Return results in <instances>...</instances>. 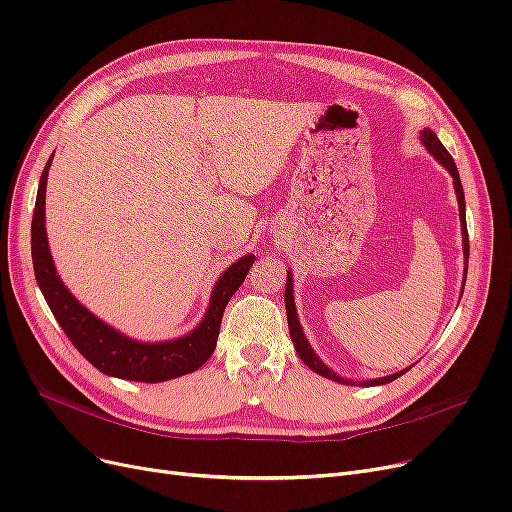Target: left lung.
<instances>
[{
    "label": "left lung",
    "instance_id": "obj_1",
    "mask_svg": "<svg viewBox=\"0 0 512 512\" xmlns=\"http://www.w3.org/2000/svg\"><path fill=\"white\" fill-rule=\"evenodd\" d=\"M420 141L424 143V147L430 151V154L434 156V160H437L447 173L451 175L453 179V187H456V198H458V208H460V221H462V246H464V272H468V230H466V202H464V189H462V181H460V173H458V166L456 162H453L449 151L443 147V143L439 141V137L434 135V132L430 128H424L420 132ZM464 291V287H462ZM285 306H287V320H289V331H291V339H293V346L299 354L301 361H304L314 373L327 377V380H333V382H339V384H354V386H384L388 382H394L396 377H401L403 373H407L411 367L403 369V371H396L392 375H386V377H377V380H363V382H352V380H346V377L337 375L333 369H329L320 358L316 356V352L312 350L308 337L304 335V329H301L299 325V318H297V308H295V299H293V276H291V270L287 274V287H285Z\"/></svg>",
    "mask_w": 512,
    "mask_h": 512
}]
</instances>
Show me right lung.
<instances>
[{
  "label": "right lung",
  "instance_id": "right-lung-1",
  "mask_svg": "<svg viewBox=\"0 0 512 512\" xmlns=\"http://www.w3.org/2000/svg\"><path fill=\"white\" fill-rule=\"evenodd\" d=\"M54 154L42 170L37 187L35 211L31 221V257L37 287L50 306L56 323L61 325L71 344L101 373L130 382L158 384L200 369L215 352L221 316L227 301L238 291L255 263V255H244L227 268L213 287L211 301L196 329L168 339V342H139L105 320L94 316L86 306L71 295L61 276L56 274L46 234V183Z\"/></svg>",
  "mask_w": 512,
  "mask_h": 512
}]
</instances>
